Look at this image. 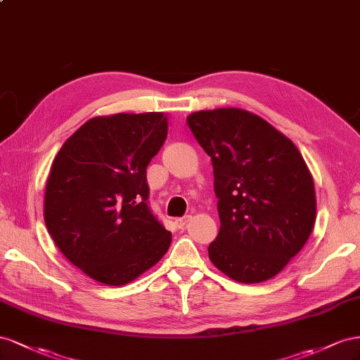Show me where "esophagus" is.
I'll list each match as a JSON object with an SVG mask.
<instances>
[{"label": "esophagus", "mask_w": 360, "mask_h": 360, "mask_svg": "<svg viewBox=\"0 0 360 360\" xmlns=\"http://www.w3.org/2000/svg\"><path fill=\"white\" fill-rule=\"evenodd\" d=\"M188 220H190V215H186V217H179V219L174 220V226H176L178 229H182L184 226L188 223Z\"/></svg>", "instance_id": "obj_1"}]
</instances>
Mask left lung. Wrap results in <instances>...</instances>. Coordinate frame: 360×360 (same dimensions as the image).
<instances>
[{"mask_svg": "<svg viewBox=\"0 0 360 360\" xmlns=\"http://www.w3.org/2000/svg\"><path fill=\"white\" fill-rule=\"evenodd\" d=\"M187 125L211 157L220 231L210 259L231 279H271L314 229L311 172L294 143L240 108L193 112Z\"/></svg>", "mask_w": 360, "mask_h": 360, "instance_id": "8db88e82", "label": "left lung"}]
</instances>
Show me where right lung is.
<instances>
[{"label":"right lung","instance_id":"add662e5","mask_svg":"<svg viewBox=\"0 0 360 360\" xmlns=\"http://www.w3.org/2000/svg\"><path fill=\"white\" fill-rule=\"evenodd\" d=\"M167 137L162 112L94 117L51 166L45 223L57 248L101 283L120 286L155 265L172 233L149 207L146 167Z\"/></svg>","mask_w":360,"mask_h":360}]
</instances>
